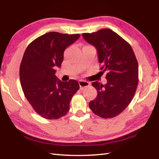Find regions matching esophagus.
Segmentation results:
<instances>
[{
  "label": "esophagus",
  "mask_w": 159,
  "mask_h": 159,
  "mask_svg": "<svg viewBox=\"0 0 159 159\" xmlns=\"http://www.w3.org/2000/svg\"><path fill=\"white\" fill-rule=\"evenodd\" d=\"M79 84H80V89L82 90L85 87H88V86H89L90 84L88 82V81L80 80V81H79Z\"/></svg>",
  "instance_id": "obj_1"
}]
</instances>
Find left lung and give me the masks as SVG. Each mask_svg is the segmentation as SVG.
I'll return each mask as SVG.
<instances>
[{"mask_svg": "<svg viewBox=\"0 0 159 159\" xmlns=\"http://www.w3.org/2000/svg\"><path fill=\"white\" fill-rule=\"evenodd\" d=\"M82 36L97 49L100 70L107 71L106 84L92 83L98 95L89 106L100 117H116L131 103L137 88L139 65L135 55L127 41L108 28Z\"/></svg>", "mask_w": 159, "mask_h": 159, "instance_id": "8db88e82", "label": "left lung"}]
</instances>
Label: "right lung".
<instances>
[{
    "mask_svg": "<svg viewBox=\"0 0 159 159\" xmlns=\"http://www.w3.org/2000/svg\"><path fill=\"white\" fill-rule=\"evenodd\" d=\"M80 34L48 32L28 46L20 66V80L26 98L35 111L47 119H57L70 109L73 95L80 89L75 80L61 81L56 75L66 48Z\"/></svg>",
    "mask_w": 159,
    "mask_h": 159,
    "instance_id": "1",
    "label": "right lung"
}]
</instances>
